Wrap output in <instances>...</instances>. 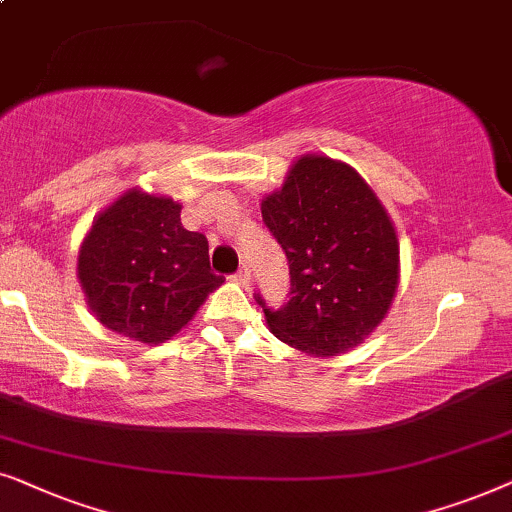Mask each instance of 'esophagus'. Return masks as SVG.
<instances>
[{"instance_id":"34e87169","label":"esophagus","mask_w":512,"mask_h":512,"mask_svg":"<svg viewBox=\"0 0 512 512\" xmlns=\"http://www.w3.org/2000/svg\"><path fill=\"white\" fill-rule=\"evenodd\" d=\"M234 281L236 283H241V285H248L250 283V271H248V267H241L234 274Z\"/></svg>"}]
</instances>
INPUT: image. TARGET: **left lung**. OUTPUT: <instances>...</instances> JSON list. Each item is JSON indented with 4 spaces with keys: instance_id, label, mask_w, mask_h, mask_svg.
<instances>
[{
    "instance_id": "left-lung-1",
    "label": "left lung",
    "mask_w": 512,
    "mask_h": 512,
    "mask_svg": "<svg viewBox=\"0 0 512 512\" xmlns=\"http://www.w3.org/2000/svg\"><path fill=\"white\" fill-rule=\"evenodd\" d=\"M262 220L290 264V302L271 311V335L316 358L370 337L400 281V243L372 187L349 163L302 154L283 187L264 196Z\"/></svg>"
}]
</instances>
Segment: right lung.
Masks as SVG:
<instances>
[{
  "mask_svg": "<svg viewBox=\"0 0 512 512\" xmlns=\"http://www.w3.org/2000/svg\"><path fill=\"white\" fill-rule=\"evenodd\" d=\"M166 194L128 189L95 217L77 257V278L95 320L140 344L187 327L224 283L210 271L208 241L180 222Z\"/></svg>",
  "mask_w": 512,
  "mask_h": 512,
  "instance_id": "obj_1",
  "label": "right lung"
}]
</instances>
